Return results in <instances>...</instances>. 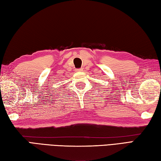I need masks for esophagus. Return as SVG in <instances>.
<instances>
[{
    "instance_id": "obj_1",
    "label": "esophagus",
    "mask_w": 161,
    "mask_h": 161,
    "mask_svg": "<svg viewBox=\"0 0 161 161\" xmlns=\"http://www.w3.org/2000/svg\"><path fill=\"white\" fill-rule=\"evenodd\" d=\"M82 70H83V69H81V68H79V69H76V71H77V72H81V71H82Z\"/></svg>"
}]
</instances>
